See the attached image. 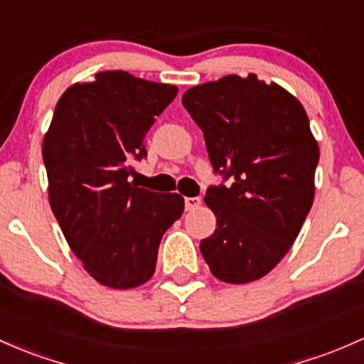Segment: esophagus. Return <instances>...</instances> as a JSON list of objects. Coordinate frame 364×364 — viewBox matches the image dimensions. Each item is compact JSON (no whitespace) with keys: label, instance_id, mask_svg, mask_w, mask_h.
Here are the masks:
<instances>
[{"label":"esophagus","instance_id":"34e87169","mask_svg":"<svg viewBox=\"0 0 364 364\" xmlns=\"http://www.w3.org/2000/svg\"><path fill=\"white\" fill-rule=\"evenodd\" d=\"M183 201H186L187 212H193V210L199 208V205H201V198H186Z\"/></svg>","mask_w":364,"mask_h":364}]
</instances>
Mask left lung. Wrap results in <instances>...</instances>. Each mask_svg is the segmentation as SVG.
Returning <instances> with one entry per match:
<instances>
[{"mask_svg": "<svg viewBox=\"0 0 364 364\" xmlns=\"http://www.w3.org/2000/svg\"><path fill=\"white\" fill-rule=\"evenodd\" d=\"M182 104L203 130L215 173L234 177L206 191L217 229L201 240L203 257L225 283L260 279L291 248L314 201L319 147L306 109L255 74L189 88Z\"/></svg>", "mask_w": 364, "mask_h": 364, "instance_id": "left-lung-1", "label": "left lung"}]
</instances>
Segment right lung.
<instances>
[{
    "mask_svg": "<svg viewBox=\"0 0 364 364\" xmlns=\"http://www.w3.org/2000/svg\"><path fill=\"white\" fill-rule=\"evenodd\" d=\"M177 92L124 71L99 73L65 90L43 139L52 212L85 271L104 287L149 281L163 234L183 212L181 194L128 182L132 159L147 154L144 136Z\"/></svg>",
    "mask_w": 364,
    "mask_h": 364,
    "instance_id": "add662e5",
    "label": "right lung"
}]
</instances>
